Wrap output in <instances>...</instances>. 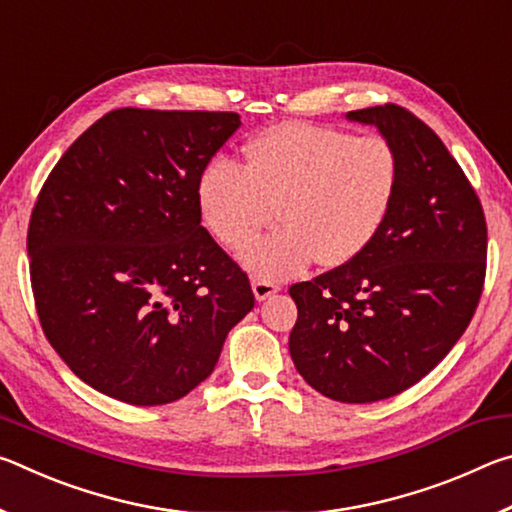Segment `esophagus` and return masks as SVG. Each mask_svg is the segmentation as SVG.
I'll list each match as a JSON object with an SVG mask.
<instances>
[{
	"instance_id": "34e87169",
	"label": "esophagus",
	"mask_w": 512,
	"mask_h": 512,
	"mask_svg": "<svg viewBox=\"0 0 512 512\" xmlns=\"http://www.w3.org/2000/svg\"><path fill=\"white\" fill-rule=\"evenodd\" d=\"M280 291V284H275V282H271V280H253V293H255V298L262 302V300H266V298H271L273 293H277Z\"/></svg>"
}]
</instances>
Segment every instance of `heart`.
I'll list each match as a JSON object with an SVG mask.
<instances>
[{
  "instance_id": "b5f03b06",
  "label": "heart",
  "mask_w": 512,
  "mask_h": 512,
  "mask_svg": "<svg viewBox=\"0 0 512 512\" xmlns=\"http://www.w3.org/2000/svg\"><path fill=\"white\" fill-rule=\"evenodd\" d=\"M241 155V167L207 162L194 198L203 228L228 250L245 248L278 210L283 228L241 253L259 280L298 275L316 259L327 268L354 262L400 189V155L381 135L284 121L250 137Z\"/></svg>"
}]
</instances>
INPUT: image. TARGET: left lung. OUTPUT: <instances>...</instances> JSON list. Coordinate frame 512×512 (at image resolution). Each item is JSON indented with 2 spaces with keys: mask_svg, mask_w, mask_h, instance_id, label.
Returning a JSON list of instances; mask_svg holds the SVG:
<instances>
[{
  "mask_svg": "<svg viewBox=\"0 0 512 512\" xmlns=\"http://www.w3.org/2000/svg\"><path fill=\"white\" fill-rule=\"evenodd\" d=\"M400 155V189L377 239L354 262L289 289L296 370L329 400L366 404L429 375L479 307L488 225L443 140L402 106L363 108Z\"/></svg>",
  "mask_w": 512,
  "mask_h": 512,
  "instance_id": "8db88e82",
  "label": "left lung"
}]
</instances>
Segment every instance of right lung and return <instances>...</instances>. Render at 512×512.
<instances>
[{
    "instance_id": "right-lung-1",
    "label": "right lung",
    "mask_w": 512,
    "mask_h": 512,
    "mask_svg": "<svg viewBox=\"0 0 512 512\" xmlns=\"http://www.w3.org/2000/svg\"><path fill=\"white\" fill-rule=\"evenodd\" d=\"M239 126L237 112L112 110L42 185L27 235L38 318L94 391L135 406L180 400L255 307L194 198L198 173Z\"/></svg>"
}]
</instances>
